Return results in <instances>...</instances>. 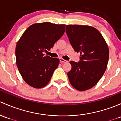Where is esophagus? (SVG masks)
I'll return each instance as SVG.
<instances>
[{"label":"esophagus","instance_id":"esophagus-1","mask_svg":"<svg viewBox=\"0 0 121 121\" xmlns=\"http://www.w3.org/2000/svg\"><path fill=\"white\" fill-rule=\"evenodd\" d=\"M60 62L61 63H67V60H64V59H63V58H60Z\"/></svg>","mask_w":121,"mask_h":121}]
</instances>
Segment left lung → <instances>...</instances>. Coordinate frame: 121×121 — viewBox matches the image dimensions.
Listing matches in <instances>:
<instances>
[{
  "label": "left lung",
  "instance_id": "8db88e82",
  "mask_svg": "<svg viewBox=\"0 0 121 121\" xmlns=\"http://www.w3.org/2000/svg\"><path fill=\"white\" fill-rule=\"evenodd\" d=\"M66 33L74 50L80 52L78 63L71 61L72 68L67 73L72 86L79 91L91 89L106 70L109 49L97 29L89 25H66Z\"/></svg>",
  "mask_w": 121,
  "mask_h": 121
}]
</instances>
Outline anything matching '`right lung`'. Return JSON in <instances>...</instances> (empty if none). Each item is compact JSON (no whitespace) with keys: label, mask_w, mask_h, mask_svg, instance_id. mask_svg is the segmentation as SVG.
<instances>
[{"label":"right lung","mask_w":121,"mask_h":121,"mask_svg":"<svg viewBox=\"0 0 121 121\" xmlns=\"http://www.w3.org/2000/svg\"><path fill=\"white\" fill-rule=\"evenodd\" d=\"M64 24L49 22L29 26L18 41L16 64L25 82L34 88L48 85L60 63L58 58L44 56L64 34Z\"/></svg>","instance_id":"obj_1"}]
</instances>
